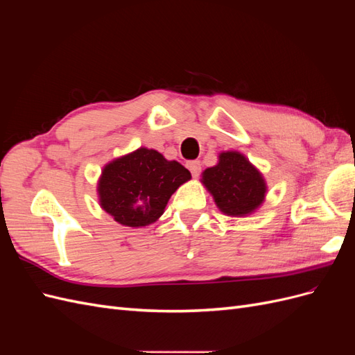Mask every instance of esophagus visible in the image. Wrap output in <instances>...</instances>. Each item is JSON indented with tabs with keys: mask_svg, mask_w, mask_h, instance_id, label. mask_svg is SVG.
<instances>
[{
	"mask_svg": "<svg viewBox=\"0 0 355 355\" xmlns=\"http://www.w3.org/2000/svg\"><path fill=\"white\" fill-rule=\"evenodd\" d=\"M187 167L189 168L191 175L194 176V178H197L201 173V163H200V161H197V159L196 161H188Z\"/></svg>",
	"mask_w": 355,
	"mask_h": 355,
	"instance_id": "34e87169",
	"label": "esophagus"
}]
</instances>
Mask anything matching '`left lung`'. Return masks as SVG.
<instances>
[{
  "instance_id": "1",
  "label": "left lung",
  "mask_w": 355,
  "mask_h": 355,
  "mask_svg": "<svg viewBox=\"0 0 355 355\" xmlns=\"http://www.w3.org/2000/svg\"><path fill=\"white\" fill-rule=\"evenodd\" d=\"M201 184L218 209L232 218H244L259 209L266 196L262 173L239 151H223L218 164L201 173Z\"/></svg>"
}]
</instances>
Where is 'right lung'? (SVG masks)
Returning a JSON list of instances; mask_svg holds the SVG:
<instances>
[{
    "label": "right lung",
    "instance_id": "1",
    "mask_svg": "<svg viewBox=\"0 0 355 355\" xmlns=\"http://www.w3.org/2000/svg\"><path fill=\"white\" fill-rule=\"evenodd\" d=\"M189 179L191 173L178 161L166 159L155 149L139 148L103 167L98 180L99 204L124 227H148Z\"/></svg>",
    "mask_w": 355,
    "mask_h": 355
}]
</instances>
